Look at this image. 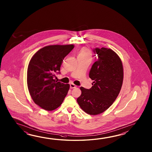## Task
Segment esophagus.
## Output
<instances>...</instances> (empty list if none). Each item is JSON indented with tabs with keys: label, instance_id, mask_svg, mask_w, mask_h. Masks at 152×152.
I'll return each mask as SVG.
<instances>
[{
	"label": "esophagus",
	"instance_id": "obj_1",
	"mask_svg": "<svg viewBox=\"0 0 152 152\" xmlns=\"http://www.w3.org/2000/svg\"><path fill=\"white\" fill-rule=\"evenodd\" d=\"M76 87H77V86L75 84H73V83L70 84V88H75Z\"/></svg>",
	"mask_w": 152,
	"mask_h": 152
}]
</instances>
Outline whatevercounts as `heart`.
<instances>
[{
  "instance_id": "heart-1",
  "label": "heart",
  "mask_w": 152,
  "mask_h": 152,
  "mask_svg": "<svg viewBox=\"0 0 152 152\" xmlns=\"http://www.w3.org/2000/svg\"><path fill=\"white\" fill-rule=\"evenodd\" d=\"M91 52L89 49L87 48L83 49L79 53L77 57H80L84 58L91 59Z\"/></svg>"
}]
</instances>
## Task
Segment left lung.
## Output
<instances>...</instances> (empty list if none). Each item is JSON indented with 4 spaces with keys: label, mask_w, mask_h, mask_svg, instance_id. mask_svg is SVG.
<instances>
[{
    "label": "left lung",
    "mask_w": 152,
    "mask_h": 152,
    "mask_svg": "<svg viewBox=\"0 0 152 152\" xmlns=\"http://www.w3.org/2000/svg\"><path fill=\"white\" fill-rule=\"evenodd\" d=\"M98 59L92 66L89 77L94 80L90 89L81 87L77 102L85 113L96 115L103 113L113 104L120 93L123 79L122 63L113 50L95 48Z\"/></svg>",
    "instance_id": "8db88e82"
}]
</instances>
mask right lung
I'll use <instances>...</instances> for the list:
<instances>
[{"mask_svg":"<svg viewBox=\"0 0 152 152\" xmlns=\"http://www.w3.org/2000/svg\"><path fill=\"white\" fill-rule=\"evenodd\" d=\"M75 46L53 45L39 49L32 56L27 72L29 93L36 104L47 111L60 106L68 93L69 85L55 79L60 74L63 59Z\"/></svg>","mask_w":152,"mask_h":152,"instance_id":"1","label":"right lung"}]
</instances>
